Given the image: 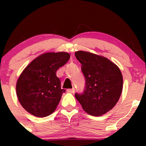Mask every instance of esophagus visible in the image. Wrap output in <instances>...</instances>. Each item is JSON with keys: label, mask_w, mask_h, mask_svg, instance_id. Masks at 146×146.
<instances>
[{"label": "esophagus", "mask_w": 146, "mask_h": 146, "mask_svg": "<svg viewBox=\"0 0 146 146\" xmlns=\"http://www.w3.org/2000/svg\"><path fill=\"white\" fill-rule=\"evenodd\" d=\"M67 92L69 93H74L75 92V88H72V89H68Z\"/></svg>", "instance_id": "34e87169"}]
</instances>
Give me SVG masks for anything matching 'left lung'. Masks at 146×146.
<instances>
[{
  "label": "left lung",
  "instance_id": "8db88e82",
  "mask_svg": "<svg viewBox=\"0 0 146 146\" xmlns=\"http://www.w3.org/2000/svg\"><path fill=\"white\" fill-rule=\"evenodd\" d=\"M81 64L85 79V88L75 97L82 109L92 116L99 117L111 110L118 102L123 88V78L114 63L103 56L86 51L75 53Z\"/></svg>",
  "mask_w": 146,
  "mask_h": 146
}]
</instances>
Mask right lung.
<instances>
[{
	"label": "right lung",
	"instance_id": "right-lung-1",
	"mask_svg": "<svg viewBox=\"0 0 146 146\" xmlns=\"http://www.w3.org/2000/svg\"><path fill=\"white\" fill-rule=\"evenodd\" d=\"M69 59L68 53H46L33 60L23 70L16 91L19 102L28 112L45 117L55 111L66 92L61 89L56 71Z\"/></svg>",
	"mask_w": 146,
	"mask_h": 146
}]
</instances>
